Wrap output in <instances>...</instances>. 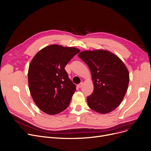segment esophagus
<instances>
[{
	"label": "esophagus",
	"instance_id": "obj_1",
	"mask_svg": "<svg viewBox=\"0 0 151 151\" xmlns=\"http://www.w3.org/2000/svg\"><path fill=\"white\" fill-rule=\"evenodd\" d=\"M77 86H78V88H81V87L83 86V83H80V84H79Z\"/></svg>",
	"mask_w": 151,
	"mask_h": 151
}]
</instances>
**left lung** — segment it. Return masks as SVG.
Segmentation results:
<instances>
[{"label":"left lung","mask_w":151,"mask_h":151,"mask_svg":"<svg viewBox=\"0 0 151 151\" xmlns=\"http://www.w3.org/2000/svg\"><path fill=\"white\" fill-rule=\"evenodd\" d=\"M78 56L88 66L93 91L87 98L89 107L99 114L113 111L122 102L129 82L128 70L118 56L107 50H86Z\"/></svg>","instance_id":"obj_1"}]
</instances>
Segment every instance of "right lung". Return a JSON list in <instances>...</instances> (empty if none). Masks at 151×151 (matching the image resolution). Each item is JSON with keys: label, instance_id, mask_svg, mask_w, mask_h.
Listing matches in <instances>:
<instances>
[{"label": "right lung", "instance_id": "obj_1", "mask_svg": "<svg viewBox=\"0 0 151 151\" xmlns=\"http://www.w3.org/2000/svg\"><path fill=\"white\" fill-rule=\"evenodd\" d=\"M79 52L75 47L53 44L41 49L32 59L28 72L29 90L44 113L56 115L68 106L76 86L64 68Z\"/></svg>", "mask_w": 151, "mask_h": 151}]
</instances>
